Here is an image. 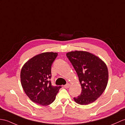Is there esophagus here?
Here are the masks:
<instances>
[{"label":"esophagus","mask_w":125,"mask_h":125,"mask_svg":"<svg viewBox=\"0 0 125 125\" xmlns=\"http://www.w3.org/2000/svg\"><path fill=\"white\" fill-rule=\"evenodd\" d=\"M69 87H70V84H69V83L66 84L64 86V87L65 88H68Z\"/></svg>","instance_id":"obj_1"}]
</instances>
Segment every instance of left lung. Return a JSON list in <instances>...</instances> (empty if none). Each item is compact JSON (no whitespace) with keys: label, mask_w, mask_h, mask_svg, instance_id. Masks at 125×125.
<instances>
[{"label":"left lung","mask_w":125,"mask_h":125,"mask_svg":"<svg viewBox=\"0 0 125 125\" xmlns=\"http://www.w3.org/2000/svg\"><path fill=\"white\" fill-rule=\"evenodd\" d=\"M66 56L79 77L82 91L79 96L73 97L80 105H87L96 100L105 89L109 73L107 66L99 57L89 52H69Z\"/></svg>","instance_id":"1"}]
</instances>
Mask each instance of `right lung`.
Listing matches in <instances>:
<instances>
[{"instance_id": "add662e5", "label": "right lung", "mask_w": 125, "mask_h": 125, "mask_svg": "<svg viewBox=\"0 0 125 125\" xmlns=\"http://www.w3.org/2000/svg\"><path fill=\"white\" fill-rule=\"evenodd\" d=\"M57 53L46 52L33 57L21 69V85L33 102L46 106L54 102L61 86H53L51 80V66Z\"/></svg>"}]
</instances>
